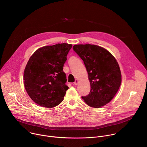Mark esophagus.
<instances>
[{
  "label": "esophagus",
  "instance_id": "obj_1",
  "mask_svg": "<svg viewBox=\"0 0 147 147\" xmlns=\"http://www.w3.org/2000/svg\"><path fill=\"white\" fill-rule=\"evenodd\" d=\"M78 82H79V81H78V80H75V82H74V84L75 85H77L78 84Z\"/></svg>",
  "mask_w": 147,
  "mask_h": 147
}]
</instances>
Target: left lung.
I'll return each instance as SVG.
<instances>
[{
  "label": "left lung",
  "mask_w": 147,
  "mask_h": 147,
  "mask_svg": "<svg viewBox=\"0 0 147 147\" xmlns=\"http://www.w3.org/2000/svg\"><path fill=\"white\" fill-rule=\"evenodd\" d=\"M73 50L83 61L90 83L89 93L82 99L90 107L104 106L113 99L121 84L117 61L106 49L96 45H74Z\"/></svg>",
  "instance_id": "8db88e82"
}]
</instances>
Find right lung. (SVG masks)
Wrapping results in <instances>:
<instances>
[{
  "label": "right lung",
  "mask_w": 147,
  "mask_h": 147,
  "mask_svg": "<svg viewBox=\"0 0 147 147\" xmlns=\"http://www.w3.org/2000/svg\"><path fill=\"white\" fill-rule=\"evenodd\" d=\"M71 44H57L41 47L29 58L24 73L25 89L39 106L52 108L64 99L69 87L63 71Z\"/></svg>",
  "instance_id": "right-lung-1"
}]
</instances>
